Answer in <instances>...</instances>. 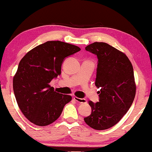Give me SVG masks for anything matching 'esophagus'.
Listing matches in <instances>:
<instances>
[{
    "instance_id": "34e87169",
    "label": "esophagus",
    "mask_w": 152,
    "mask_h": 152,
    "mask_svg": "<svg viewBox=\"0 0 152 152\" xmlns=\"http://www.w3.org/2000/svg\"><path fill=\"white\" fill-rule=\"evenodd\" d=\"M73 99H74V100H75L76 102H77L81 103V104H82V103H86V102H87V101H86V99L79 98V97H74Z\"/></svg>"
}]
</instances>
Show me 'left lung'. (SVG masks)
I'll list each match as a JSON object with an SVG mask.
<instances>
[{"instance_id": "1", "label": "left lung", "mask_w": 152, "mask_h": 152, "mask_svg": "<svg viewBox=\"0 0 152 152\" xmlns=\"http://www.w3.org/2000/svg\"><path fill=\"white\" fill-rule=\"evenodd\" d=\"M85 49L97 55L95 84L100 91L97 92L99 102L88 101L92 113L84 120L94 129H107L122 119L134 102L136 91L134 69L125 54L107 43L95 42Z\"/></svg>"}]
</instances>
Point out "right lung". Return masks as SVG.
Wrapping results in <instances>:
<instances>
[{
  "mask_svg": "<svg viewBox=\"0 0 152 152\" xmlns=\"http://www.w3.org/2000/svg\"><path fill=\"white\" fill-rule=\"evenodd\" d=\"M76 45L50 41L29 51L22 58L13 78L18 107L27 119L38 126L57 120L70 95L55 91L50 82L61 74L64 59L80 50Z\"/></svg>",
  "mask_w": 152,
  "mask_h": 152,
  "instance_id": "add662e5",
  "label": "right lung"
}]
</instances>
